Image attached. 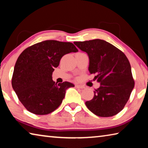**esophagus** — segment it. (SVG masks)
<instances>
[{
    "label": "esophagus",
    "mask_w": 148,
    "mask_h": 148,
    "mask_svg": "<svg viewBox=\"0 0 148 148\" xmlns=\"http://www.w3.org/2000/svg\"><path fill=\"white\" fill-rule=\"evenodd\" d=\"M75 87H76V88H78V89H84L85 87L84 86H80V85H76Z\"/></svg>",
    "instance_id": "34e87169"
}]
</instances>
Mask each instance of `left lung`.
<instances>
[{
	"label": "left lung",
	"instance_id": "8db88e82",
	"mask_svg": "<svg viewBox=\"0 0 148 148\" xmlns=\"http://www.w3.org/2000/svg\"><path fill=\"white\" fill-rule=\"evenodd\" d=\"M89 58V71L101 82L86 105L99 117L115 116L124 108L134 86L130 62L123 52L103 40L74 42Z\"/></svg>",
	"mask_w": 148,
	"mask_h": 148
}]
</instances>
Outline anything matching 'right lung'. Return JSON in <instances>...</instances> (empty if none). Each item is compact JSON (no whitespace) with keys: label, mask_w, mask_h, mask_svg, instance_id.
<instances>
[{"label":"right lung","mask_w":148,"mask_h":148,"mask_svg":"<svg viewBox=\"0 0 148 148\" xmlns=\"http://www.w3.org/2000/svg\"><path fill=\"white\" fill-rule=\"evenodd\" d=\"M78 50L71 42L44 40L27 47L17 59L12 85L24 107L36 115H46L62 103L65 91L74 87L52 80L54 69L64 55Z\"/></svg>","instance_id":"add662e5"}]
</instances>
